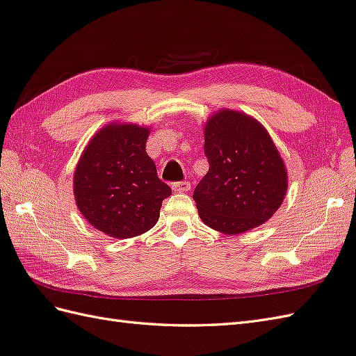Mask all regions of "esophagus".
<instances>
[{"label": "esophagus", "mask_w": 356, "mask_h": 356, "mask_svg": "<svg viewBox=\"0 0 356 356\" xmlns=\"http://www.w3.org/2000/svg\"><path fill=\"white\" fill-rule=\"evenodd\" d=\"M172 191H176V193H186V191L191 189V184L189 181H176V184L171 185Z\"/></svg>", "instance_id": "obj_1"}]
</instances>
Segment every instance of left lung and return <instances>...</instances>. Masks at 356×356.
Masks as SVG:
<instances>
[{"label":"left lung","instance_id":"8db88e82","mask_svg":"<svg viewBox=\"0 0 356 356\" xmlns=\"http://www.w3.org/2000/svg\"><path fill=\"white\" fill-rule=\"evenodd\" d=\"M204 154L209 171L193 198L207 227L238 234L277 212L287 191V171L259 122L230 109L218 113L206 124Z\"/></svg>","mask_w":356,"mask_h":356}]
</instances>
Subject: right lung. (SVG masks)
<instances>
[{"label": "right lung", "mask_w": 356, "mask_h": 356, "mask_svg": "<svg viewBox=\"0 0 356 356\" xmlns=\"http://www.w3.org/2000/svg\"><path fill=\"white\" fill-rule=\"evenodd\" d=\"M149 129L109 124L86 147L75 170L74 193L86 220L111 238H134L156 224L171 189L145 153Z\"/></svg>", "instance_id": "obj_1"}]
</instances>
